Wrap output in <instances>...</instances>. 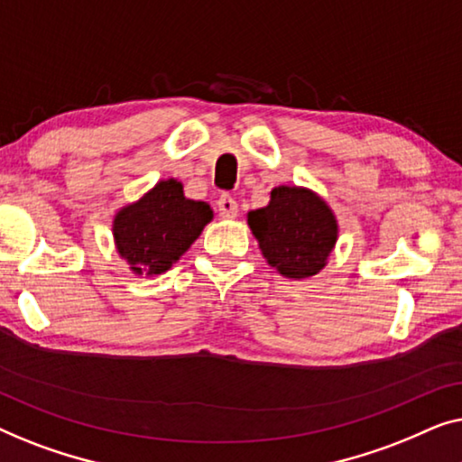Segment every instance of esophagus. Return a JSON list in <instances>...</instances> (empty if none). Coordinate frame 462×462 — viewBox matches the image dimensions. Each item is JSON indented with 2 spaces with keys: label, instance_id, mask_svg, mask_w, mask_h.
<instances>
[{
  "label": "esophagus",
  "instance_id": "esophagus-1",
  "mask_svg": "<svg viewBox=\"0 0 462 462\" xmlns=\"http://www.w3.org/2000/svg\"><path fill=\"white\" fill-rule=\"evenodd\" d=\"M217 209H219V216L224 219H232L238 216V203L230 197V194H222V197H219Z\"/></svg>",
  "mask_w": 462,
  "mask_h": 462
}]
</instances>
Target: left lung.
Instances as JSON below:
<instances>
[{
  "instance_id": "1",
  "label": "left lung",
  "mask_w": 462,
  "mask_h": 462,
  "mask_svg": "<svg viewBox=\"0 0 462 462\" xmlns=\"http://www.w3.org/2000/svg\"><path fill=\"white\" fill-rule=\"evenodd\" d=\"M246 224L265 262L291 281L324 270L339 238L335 211L305 186H276L268 205L246 213Z\"/></svg>"
}]
</instances>
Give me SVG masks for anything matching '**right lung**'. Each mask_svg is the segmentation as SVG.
Wrapping results in <instances>:
<instances>
[{"instance_id":"1","label":"right lung","mask_w":462,"mask_h":462,"mask_svg":"<svg viewBox=\"0 0 462 462\" xmlns=\"http://www.w3.org/2000/svg\"><path fill=\"white\" fill-rule=\"evenodd\" d=\"M211 219L209 203L186 199L180 180H159L115 211V249L135 276H159L190 249Z\"/></svg>"}]
</instances>
